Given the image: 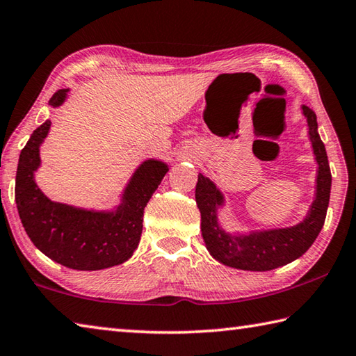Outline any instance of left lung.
<instances>
[{
  "instance_id": "8db88e82",
  "label": "left lung",
  "mask_w": 356,
  "mask_h": 356,
  "mask_svg": "<svg viewBox=\"0 0 356 356\" xmlns=\"http://www.w3.org/2000/svg\"><path fill=\"white\" fill-rule=\"evenodd\" d=\"M302 112L307 118L308 135L318 161L314 200L302 222L293 227L229 234L218 221V209L224 205V195L213 180L199 172L196 204L200 211V232L210 255L225 266L260 273L285 266L312 248L324 225L332 188L330 165L318 132L316 113L307 106H302Z\"/></svg>"
}]
</instances>
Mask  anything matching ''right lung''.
<instances>
[{
  "label": "right lung",
  "mask_w": 356,
  "mask_h": 356,
  "mask_svg": "<svg viewBox=\"0 0 356 356\" xmlns=\"http://www.w3.org/2000/svg\"><path fill=\"white\" fill-rule=\"evenodd\" d=\"M67 93L68 88L57 90L49 106H62ZM49 127L47 120L32 132L18 160L15 202L26 234L38 250L71 269L98 270L124 263L140 243L145 207L170 168L156 159L145 160L122 191L121 204L112 211L54 202L43 195L34 179Z\"/></svg>",
  "instance_id": "obj_1"
}]
</instances>
